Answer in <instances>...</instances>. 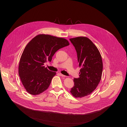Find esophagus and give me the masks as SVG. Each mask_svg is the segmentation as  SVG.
I'll use <instances>...</instances> for the list:
<instances>
[{
    "instance_id": "34e87169",
    "label": "esophagus",
    "mask_w": 127,
    "mask_h": 127,
    "mask_svg": "<svg viewBox=\"0 0 127 127\" xmlns=\"http://www.w3.org/2000/svg\"><path fill=\"white\" fill-rule=\"evenodd\" d=\"M59 75L61 76H62V77H65V75L61 74V73H59Z\"/></svg>"
}]
</instances>
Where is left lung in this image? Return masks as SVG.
<instances>
[{"label": "left lung", "mask_w": 127, "mask_h": 127, "mask_svg": "<svg viewBox=\"0 0 127 127\" xmlns=\"http://www.w3.org/2000/svg\"><path fill=\"white\" fill-rule=\"evenodd\" d=\"M76 50L79 67V77L74 78V86L70 90L75 97L89 95L97 86L102 72L103 64L100 54L88 38L79 37L69 40Z\"/></svg>", "instance_id": "8db88e82"}]
</instances>
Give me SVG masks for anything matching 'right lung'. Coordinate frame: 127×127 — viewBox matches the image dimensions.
I'll list each match as a JSON object with an SVG mask.
<instances>
[{
  "label": "right lung",
  "instance_id": "right-lung-1",
  "mask_svg": "<svg viewBox=\"0 0 127 127\" xmlns=\"http://www.w3.org/2000/svg\"><path fill=\"white\" fill-rule=\"evenodd\" d=\"M69 45L64 38L49 34H39L26 46L19 66V74L28 93L39 95L48 89L56 72L45 67L44 63L51 61L59 49Z\"/></svg>",
  "mask_w": 127,
  "mask_h": 127
}]
</instances>
